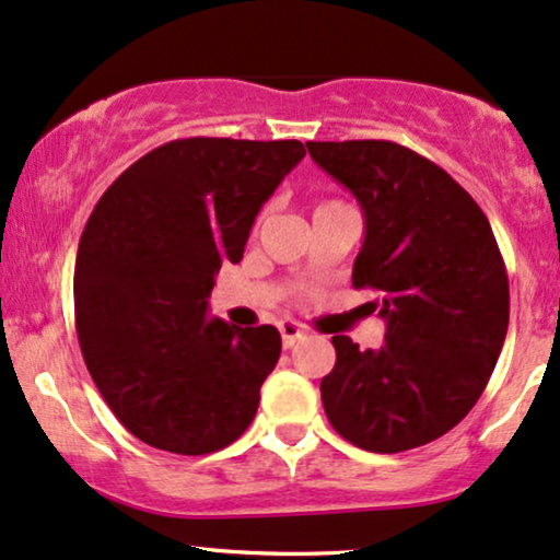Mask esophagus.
<instances>
[{"instance_id":"obj_1","label":"esophagus","mask_w":560,"mask_h":560,"mask_svg":"<svg viewBox=\"0 0 560 560\" xmlns=\"http://www.w3.org/2000/svg\"><path fill=\"white\" fill-rule=\"evenodd\" d=\"M278 329H280L282 345H285V348H293V345L303 337V332H306V329H303L301 324H295V322H280Z\"/></svg>"}]
</instances>
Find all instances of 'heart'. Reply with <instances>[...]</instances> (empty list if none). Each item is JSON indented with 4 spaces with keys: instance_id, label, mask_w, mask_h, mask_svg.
Returning a JSON list of instances; mask_svg holds the SVG:
<instances>
[{
    "instance_id": "1",
    "label": "heart",
    "mask_w": 560,
    "mask_h": 560,
    "mask_svg": "<svg viewBox=\"0 0 560 560\" xmlns=\"http://www.w3.org/2000/svg\"><path fill=\"white\" fill-rule=\"evenodd\" d=\"M324 205H332V202H324Z\"/></svg>"
}]
</instances>
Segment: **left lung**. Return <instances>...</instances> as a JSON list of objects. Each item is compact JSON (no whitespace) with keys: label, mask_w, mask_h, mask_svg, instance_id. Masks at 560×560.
Returning <instances> with one entry per match:
<instances>
[{"label":"left lung","mask_w":560,"mask_h":560,"mask_svg":"<svg viewBox=\"0 0 560 560\" xmlns=\"http://www.w3.org/2000/svg\"><path fill=\"white\" fill-rule=\"evenodd\" d=\"M353 191L365 238L353 288H371L386 322L382 348L335 335L322 378L329 423L376 454L423 446L478 402L509 329V278L491 223L462 186L397 142H306Z\"/></svg>","instance_id":"8db88e82"}]
</instances>
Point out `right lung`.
Segmentation results:
<instances>
[{
  "label": "right lung",
  "mask_w": 560,
  "mask_h": 560,
  "mask_svg": "<svg viewBox=\"0 0 560 560\" xmlns=\"http://www.w3.org/2000/svg\"><path fill=\"white\" fill-rule=\"evenodd\" d=\"M303 155L299 140H174L95 205L74 261V324L101 397L144 444L210 454L257 416L280 332L210 319L207 299Z\"/></svg>",
  "instance_id": "add662e5"
}]
</instances>
